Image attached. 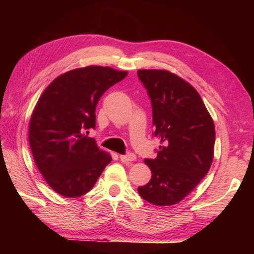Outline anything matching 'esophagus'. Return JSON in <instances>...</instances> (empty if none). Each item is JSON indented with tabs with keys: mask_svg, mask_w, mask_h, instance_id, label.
Masks as SVG:
<instances>
[{
	"mask_svg": "<svg viewBox=\"0 0 254 254\" xmlns=\"http://www.w3.org/2000/svg\"><path fill=\"white\" fill-rule=\"evenodd\" d=\"M119 158H120L122 163H132V161L136 159V156L132 153H128L126 155H119Z\"/></svg>",
	"mask_w": 254,
	"mask_h": 254,
	"instance_id": "esophagus-1",
	"label": "esophagus"
}]
</instances>
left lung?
<instances>
[{"instance_id": "1", "label": "left lung", "mask_w": 254, "mask_h": 254, "mask_svg": "<svg viewBox=\"0 0 254 254\" xmlns=\"http://www.w3.org/2000/svg\"><path fill=\"white\" fill-rule=\"evenodd\" d=\"M152 101L154 136L160 138L157 157L146 158L152 179L137 191L158 206L179 203L207 172L214 157L213 119L195 88L165 69H138Z\"/></svg>"}]
</instances>
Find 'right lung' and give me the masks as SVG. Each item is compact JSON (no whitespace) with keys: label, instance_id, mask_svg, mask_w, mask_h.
<instances>
[{"label":"right lung","instance_id":"obj_1","mask_svg":"<svg viewBox=\"0 0 254 254\" xmlns=\"http://www.w3.org/2000/svg\"><path fill=\"white\" fill-rule=\"evenodd\" d=\"M127 75L108 66L75 68L58 76L38 100L29 122L31 153L48 185L62 196L90 191L112 160L87 134L96 127L100 97Z\"/></svg>","mask_w":254,"mask_h":254}]
</instances>
